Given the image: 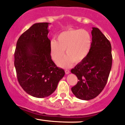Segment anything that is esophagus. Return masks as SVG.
Masks as SVG:
<instances>
[{
  "label": "esophagus",
  "mask_w": 125,
  "mask_h": 125,
  "mask_svg": "<svg viewBox=\"0 0 125 125\" xmlns=\"http://www.w3.org/2000/svg\"><path fill=\"white\" fill-rule=\"evenodd\" d=\"M65 73H66V74H68L70 73V70H65Z\"/></svg>",
  "instance_id": "obj_1"
}]
</instances>
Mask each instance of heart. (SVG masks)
I'll return each instance as SVG.
<instances>
[{"mask_svg": "<svg viewBox=\"0 0 125 125\" xmlns=\"http://www.w3.org/2000/svg\"><path fill=\"white\" fill-rule=\"evenodd\" d=\"M91 35L85 30L71 29L62 32L57 41L52 40L50 43L51 57L57 62L63 56L59 65L63 68H69L73 64L81 62L89 54L91 47Z\"/></svg>", "mask_w": 125, "mask_h": 125, "instance_id": "heart-1", "label": "heart"}]
</instances>
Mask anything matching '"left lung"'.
Instances as JSON below:
<instances>
[{
	"label": "left lung",
	"mask_w": 125,
	"mask_h": 125,
	"mask_svg": "<svg viewBox=\"0 0 125 125\" xmlns=\"http://www.w3.org/2000/svg\"><path fill=\"white\" fill-rule=\"evenodd\" d=\"M92 43L89 54L71 72L76 75L77 83L71 91L77 98L89 100L103 91L112 67L111 45L97 28H93Z\"/></svg>",
	"instance_id": "obj_1"
}]
</instances>
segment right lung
Wrapping results in <instances>:
<instances>
[{"mask_svg": "<svg viewBox=\"0 0 125 125\" xmlns=\"http://www.w3.org/2000/svg\"><path fill=\"white\" fill-rule=\"evenodd\" d=\"M49 23L34 24L19 38L14 52L17 80L27 94L37 98L55 91L65 71L51 59Z\"/></svg>", "mask_w": 125, "mask_h": 125, "instance_id": "obj_1", "label": "right lung"}]
</instances>
